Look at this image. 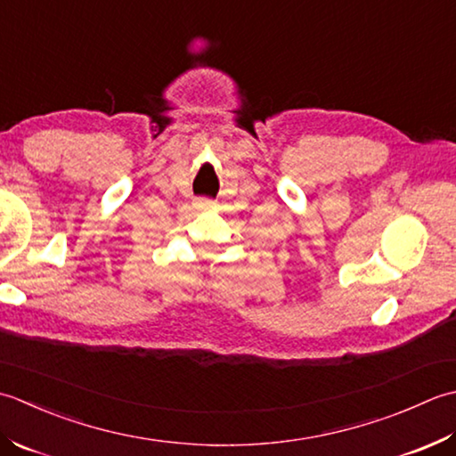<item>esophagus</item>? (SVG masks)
<instances>
[{
    "label": "esophagus",
    "mask_w": 456,
    "mask_h": 456,
    "mask_svg": "<svg viewBox=\"0 0 456 456\" xmlns=\"http://www.w3.org/2000/svg\"><path fill=\"white\" fill-rule=\"evenodd\" d=\"M194 207H197L199 210H207V208L215 207V200H210V199H197V202H194Z\"/></svg>",
    "instance_id": "1"
}]
</instances>
